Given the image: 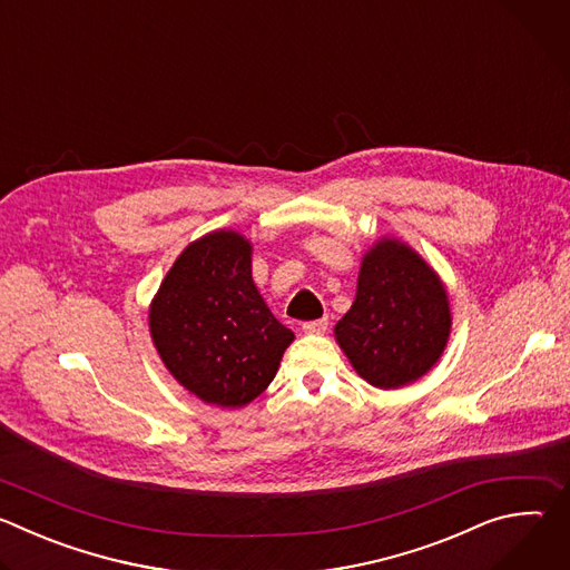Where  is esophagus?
<instances>
[{
    "mask_svg": "<svg viewBox=\"0 0 570 570\" xmlns=\"http://www.w3.org/2000/svg\"><path fill=\"white\" fill-rule=\"evenodd\" d=\"M327 327H330V320H327V317L302 322V332H304V334H324V332H327Z\"/></svg>",
    "mask_w": 570,
    "mask_h": 570,
    "instance_id": "esophagus-1",
    "label": "esophagus"
}]
</instances>
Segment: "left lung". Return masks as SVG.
<instances>
[{
  "mask_svg": "<svg viewBox=\"0 0 570 570\" xmlns=\"http://www.w3.org/2000/svg\"><path fill=\"white\" fill-rule=\"evenodd\" d=\"M451 330L446 291L433 268L396 238L365 255L352 308L336 341L354 370L390 390L424 376L442 356Z\"/></svg>",
  "mask_w": 570,
  "mask_h": 570,
  "instance_id": "left-lung-1",
  "label": "left lung"
}]
</instances>
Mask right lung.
Returning a JSON list of instances; mask_svg holds the SVG:
<instances>
[{
  "instance_id": "right-lung-1",
  "label": "right lung",
  "mask_w": 570,
  "mask_h": 570,
  "mask_svg": "<svg viewBox=\"0 0 570 570\" xmlns=\"http://www.w3.org/2000/svg\"><path fill=\"white\" fill-rule=\"evenodd\" d=\"M250 250L236 232L203 236L178 257L150 306V336L169 372L223 409L259 396L295 338L262 299Z\"/></svg>"
}]
</instances>
